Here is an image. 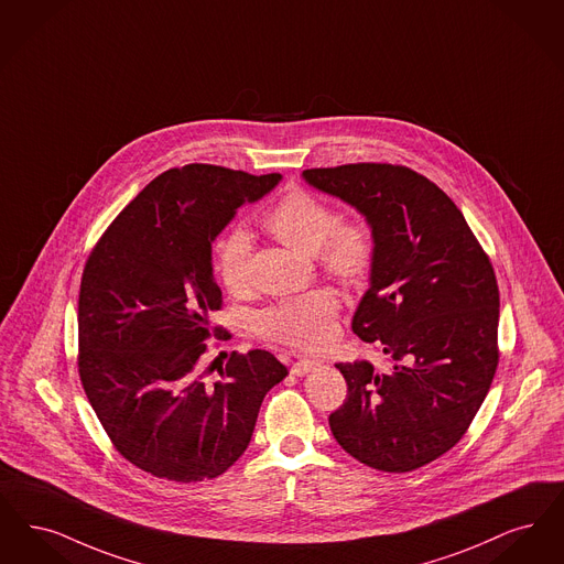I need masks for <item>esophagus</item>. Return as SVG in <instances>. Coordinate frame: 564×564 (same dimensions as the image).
Listing matches in <instances>:
<instances>
[{
	"instance_id": "obj_1",
	"label": "esophagus",
	"mask_w": 564,
	"mask_h": 564,
	"mask_svg": "<svg viewBox=\"0 0 564 564\" xmlns=\"http://www.w3.org/2000/svg\"><path fill=\"white\" fill-rule=\"evenodd\" d=\"M318 367V360H312V358H299V360L294 362L293 367H291V372L296 375V377H303V375H307V372H312L314 368Z\"/></svg>"
}]
</instances>
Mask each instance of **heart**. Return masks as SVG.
I'll list each match as a JSON object with an SVG mask.
<instances>
[{"label": "heart", "instance_id": "obj_1", "mask_svg": "<svg viewBox=\"0 0 564 564\" xmlns=\"http://www.w3.org/2000/svg\"><path fill=\"white\" fill-rule=\"evenodd\" d=\"M265 229L280 242L314 252L322 270L345 286L367 284L375 265V240L362 220L337 219L319 197L289 192L263 217ZM252 240L245 227H231L215 246V271L229 294L250 289ZM339 299L328 289L282 299L259 314V333L271 341L299 349H319L335 337Z\"/></svg>", "mask_w": 564, "mask_h": 564}]
</instances>
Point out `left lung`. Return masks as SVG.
<instances>
[{
    "instance_id": "left-lung-1",
    "label": "left lung",
    "mask_w": 564,
    "mask_h": 564,
    "mask_svg": "<svg viewBox=\"0 0 564 564\" xmlns=\"http://www.w3.org/2000/svg\"><path fill=\"white\" fill-rule=\"evenodd\" d=\"M303 178L367 217L375 265L351 330L390 368L341 362L335 441L360 464L413 471L451 451L478 413L499 365V289L462 210L398 164L310 169Z\"/></svg>"
}]
</instances>
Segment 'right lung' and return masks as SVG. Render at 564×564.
<instances>
[{"label": "right lung", "instance_id": "1", "mask_svg": "<svg viewBox=\"0 0 564 564\" xmlns=\"http://www.w3.org/2000/svg\"><path fill=\"white\" fill-rule=\"evenodd\" d=\"M280 178L213 164L171 169L123 208L86 261L79 379L116 451L151 476H220L245 453L265 393L289 375L265 349L234 351L217 381L199 367L206 341L229 337L210 324L223 305L213 242Z\"/></svg>", "mask_w": 564, "mask_h": 564}]
</instances>
